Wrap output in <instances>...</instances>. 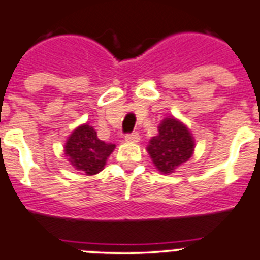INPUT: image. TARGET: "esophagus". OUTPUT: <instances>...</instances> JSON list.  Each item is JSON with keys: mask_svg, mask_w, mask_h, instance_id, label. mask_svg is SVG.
<instances>
[{"mask_svg": "<svg viewBox=\"0 0 260 260\" xmlns=\"http://www.w3.org/2000/svg\"><path fill=\"white\" fill-rule=\"evenodd\" d=\"M141 139L138 133H130V134H126L125 141L126 142H138Z\"/></svg>", "mask_w": 260, "mask_h": 260, "instance_id": "esophagus-1", "label": "esophagus"}]
</instances>
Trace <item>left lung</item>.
Returning <instances> with one entry per match:
<instances>
[{"instance_id":"obj_1","label":"left lung","mask_w":260,"mask_h":260,"mask_svg":"<svg viewBox=\"0 0 260 260\" xmlns=\"http://www.w3.org/2000/svg\"><path fill=\"white\" fill-rule=\"evenodd\" d=\"M157 128L159 134L148 142L147 152L157 170L172 174L193 154V137L187 126L174 117L163 119Z\"/></svg>"}]
</instances>
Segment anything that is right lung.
<instances>
[{
  "mask_svg": "<svg viewBox=\"0 0 260 260\" xmlns=\"http://www.w3.org/2000/svg\"><path fill=\"white\" fill-rule=\"evenodd\" d=\"M114 148L113 143H105L97 138L96 130L85 123L75 128L68 137L64 151L76 170L86 175H96L103 171L106 159Z\"/></svg>",
  "mask_w": 260,
  "mask_h": 260,
  "instance_id": "add662e5",
  "label": "right lung"
}]
</instances>
